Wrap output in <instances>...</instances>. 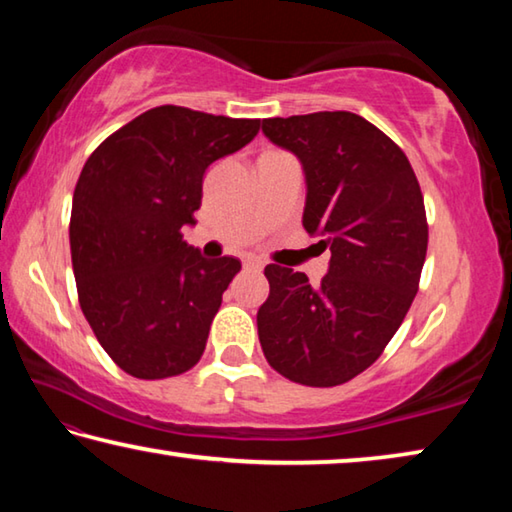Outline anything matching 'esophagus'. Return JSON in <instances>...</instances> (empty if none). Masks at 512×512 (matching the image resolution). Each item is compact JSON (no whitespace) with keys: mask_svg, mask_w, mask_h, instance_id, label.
I'll return each instance as SVG.
<instances>
[{"mask_svg":"<svg viewBox=\"0 0 512 512\" xmlns=\"http://www.w3.org/2000/svg\"><path fill=\"white\" fill-rule=\"evenodd\" d=\"M244 266L248 268V271H262V268H264V262H262V259H259V257H246Z\"/></svg>","mask_w":512,"mask_h":512,"instance_id":"obj_1","label":"esophagus"}]
</instances>
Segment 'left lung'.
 Listing matches in <instances>:
<instances>
[{
    "label": "left lung",
    "mask_w": 512,
    "mask_h": 512,
    "mask_svg": "<svg viewBox=\"0 0 512 512\" xmlns=\"http://www.w3.org/2000/svg\"><path fill=\"white\" fill-rule=\"evenodd\" d=\"M262 133L298 158L302 225L332 257L320 284L264 268L259 343L287 379L339 386L375 363L418 293L427 255L418 178L391 137L348 110L264 119Z\"/></svg>",
    "instance_id": "1"
}]
</instances>
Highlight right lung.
<instances>
[{"mask_svg": "<svg viewBox=\"0 0 512 512\" xmlns=\"http://www.w3.org/2000/svg\"><path fill=\"white\" fill-rule=\"evenodd\" d=\"M259 133V119L160 106L94 151L74 189L69 248L81 309L103 350L137 379L196 366L221 296L241 271L183 239L203 176Z\"/></svg>", "mask_w": 512, "mask_h": 512, "instance_id": "obj_1", "label": "right lung"}]
</instances>
